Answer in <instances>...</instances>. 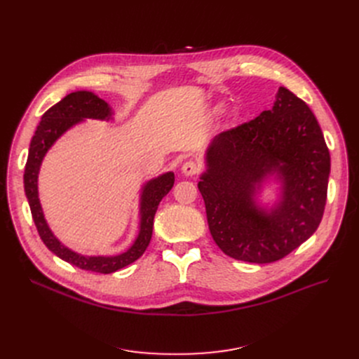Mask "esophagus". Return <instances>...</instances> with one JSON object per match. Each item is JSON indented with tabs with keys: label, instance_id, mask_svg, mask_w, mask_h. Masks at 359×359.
<instances>
[{
	"label": "esophagus",
	"instance_id": "1",
	"mask_svg": "<svg viewBox=\"0 0 359 359\" xmlns=\"http://www.w3.org/2000/svg\"><path fill=\"white\" fill-rule=\"evenodd\" d=\"M201 170H202L201 164L198 161H195V160H187L182 165V172L186 176H195V175H198L201 172Z\"/></svg>",
	"mask_w": 359,
	"mask_h": 359
}]
</instances>
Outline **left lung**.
Wrapping results in <instances>:
<instances>
[{
	"label": "left lung",
	"instance_id": "obj_1",
	"mask_svg": "<svg viewBox=\"0 0 359 359\" xmlns=\"http://www.w3.org/2000/svg\"><path fill=\"white\" fill-rule=\"evenodd\" d=\"M198 183L210 231L233 259L272 263L290 255L323 218L330 154L306 102L279 87L271 110L218 134L206 151ZM276 171L285 182L280 203L260 210L255 186Z\"/></svg>",
	"mask_w": 359,
	"mask_h": 359
}]
</instances>
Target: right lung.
Segmentation results:
<instances>
[{
  "label": "right lung",
  "mask_w": 359,
  "mask_h": 359,
  "mask_svg": "<svg viewBox=\"0 0 359 359\" xmlns=\"http://www.w3.org/2000/svg\"><path fill=\"white\" fill-rule=\"evenodd\" d=\"M110 115L111 110L107 103L91 91H75L68 94L61 102L53 104L43 113L42 121L32 138L25 168L26 196L37 233H39L45 246L60 259L71 263V265L97 273L116 272L118 269L130 265L132 262H135L142 256L148 248L151 236H153L154 215L157 212L158 203L175 184V175L170 172L148 182L144 186L141 196L140 234L135 243L125 253L118 256H83L67 249L64 244L58 241V238L52 234L48 227L43 218L39 196H37V173H39L41 163L52 144L72 125L79 123L86 118L107 119Z\"/></svg>",
  "instance_id": "1"
}]
</instances>
